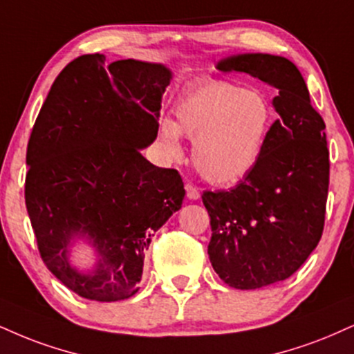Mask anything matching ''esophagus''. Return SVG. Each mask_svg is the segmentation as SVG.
<instances>
[{
    "label": "esophagus",
    "mask_w": 354,
    "mask_h": 354,
    "mask_svg": "<svg viewBox=\"0 0 354 354\" xmlns=\"http://www.w3.org/2000/svg\"><path fill=\"white\" fill-rule=\"evenodd\" d=\"M186 196H188V199H193V201H196V199L201 198V194H199V191L194 188L193 185H186Z\"/></svg>",
    "instance_id": "1"
}]
</instances>
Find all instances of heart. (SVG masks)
Returning a JSON list of instances; mask_svg holds the SVG:
<instances>
[{"label": "heart", "instance_id": "obj_1", "mask_svg": "<svg viewBox=\"0 0 354 354\" xmlns=\"http://www.w3.org/2000/svg\"><path fill=\"white\" fill-rule=\"evenodd\" d=\"M176 120L160 122V138L174 158L181 135L193 140V163L206 181L227 186L245 178L261 158L272 110L255 88L227 80L204 79L174 104Z\"/></svg>", "mask_w": 354, "mask_h": 354}]
</instances>
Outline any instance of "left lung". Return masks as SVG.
Segmentation results:
<instances>
[{
    "instance_id": "left-lung-1",
    "label": "left lung",
    "mask_w": 354,
    "mask_h": 354,
    "mask_svg": "<svg viewBox=\"0 0 354 354\" xmlns=\"http://www.w3.org/2000/svg\"><path fill=\"white\" fill-rule=\"evenodd\" d=\"M216 67L245 72L279 91L272 105L280 118L267 131L255 168L231 191L203 194L212 269L229 287L254 290L295 274L320 242L330 183L325 122L288 59L237 54Z\"/></svg>"
}]
</instances>
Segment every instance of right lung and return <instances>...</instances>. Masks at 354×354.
Here are the masks:
<instances>
[{"label": "right lung", "mask_w": 354, "mask_h": 354, "mask_svg": "<svg viewBox=\"0 0 354 354\" xmlns=\"http://www.w3.org/2000/svg\"><path fill=\"white\" fill-rule=\"evenodd\" d=\"M169 80L163 64L125 59L105 66L104 54L80 55L54 80L32 127L24 198L37 249L46 267L84 299L135 295L151 237L181 209L180 173L140 151L158 135ZM79 239L96 254L87 272L70 262Z\"/></svg>", "instance_id": "add662e5"}]
</instances>
